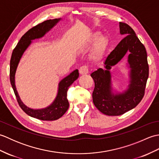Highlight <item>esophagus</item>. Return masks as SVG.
Instances as JSON below:
<instances>
[{"mask_svg":"<svg viewBox=\"0 0 159 159\" xmlns=\"http://www.w3.org/2000/svg\"><path fill=\"white\" fill-rule=\"evenodd\" d=\"M89 70H88V67H87L86 66H83L80 67L79 69V73L80 75H84V74H88Z\"/></svg>","mask_w":159,"mask_h":159,"instance_id":"obj_1","label":"esophagus"}]
</instances>
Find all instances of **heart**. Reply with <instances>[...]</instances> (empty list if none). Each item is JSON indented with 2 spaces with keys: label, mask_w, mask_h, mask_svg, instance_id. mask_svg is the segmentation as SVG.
<instances>
[{
  "label": "heart",
  "mask_w": 159,
  "mask_h": 159,
  "mask_svg": "<svg viewBox=\"0 0 159 159\" xmlns=\"http://www.w3.org/2000/svg\"><path fill=\"white\" fill-rule=\"evenodd\" d=\"M92 50V57L93 60H100L104 57L109 46V39L105 35H101L100 32L95 31L91 35L80 45L82 51H87L93 46Z\"/></svg>",
  "instance_id": "1"
}]
</instances>
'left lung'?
I'll return each mask as SVG.
<instances>
[{
	"label": "left lung",
	"mask_w": 159,
	"mask_h": 159,
	"mask_svg": "<svg viewBox=\"0 0 159 159\" xmlns=\"http://www.w3.org/2000/svg\"><path fill=\"white\" fill-rule=\"evenodd\" d=\"M119 26L120 35L126 37L107 57L104 62L105 69L98 68L91 74L95 83L92 93L94 105L101 113L111 116L122 115L141 102L149 75L146 48L129 25L120 22ZM126 53L129 84L120 92L112 86L110 70Z\"/></svg>",
	"instance_id": "8db88e82"
}]
</instances>
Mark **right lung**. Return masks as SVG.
Masks as SVG:
<instances>
[{
	"mask_svg": "<svg viewBox=\"0 0 159 159\" xmlns=\"http://www.w3.org/2000/svg\"><path fill=\"white\" fill-rule=\"evenodd\" d=\"M61 20V18H55L46 20L29 30L20 39L18 44L13 50L10 61V82L20 107L29 116L41 120H56L59 119L65 114L69 108V102L67 99V89L79 78V70L77 69L74 70L69 75L61 80L58 84L57 96L53 102L48 107L38 109H31L26 106L20 99L15 83L16 73L20 59H22L26 50L32 44L33 40L44 37L46 33L51 31V29L55 27Z\"/></svg>",
	"mask_w": 159,
	"mask_h": 159,
	"instance_id": "add662e5",
	"label": "right lung"
}]
</instances>
